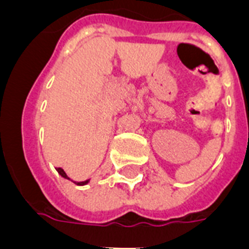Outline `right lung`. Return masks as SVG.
Instances as JSON below:
<instances>
[{"instance_id":"obj_1","label":"right lung","mask_w":249,"mask_h":249,"mask_svg":"<svg viewBox=\"0 0 249 249\" xmlns=\"http://www.w3.org/2000/svg\"><path fill=\"white\" fill-rule=\"evenodd\" d=\"M56 170H58V173L60 174V176H62V177H64V178H68L67 177V174L64 173V170L62 169V168H56ZM88 182L89 181H84V182H79V183H77V185H85V183H88Z\"/></svg>"}]
</instances>
